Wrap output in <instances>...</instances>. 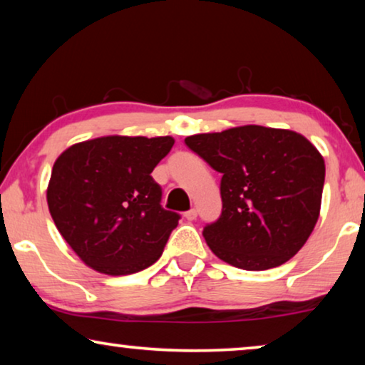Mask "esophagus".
<instances>
[{
	"label": "esophagus",
	"instance_id": "34e87169",
	"mask_svg": "<svg viewBox=\"0 0 365 365\" xmlns=\"http://www.w3.org/2000/svg\"><path fill=\"white\" fill-rule=\"evenodd\" d=\"M183 216H185V220H188V221H193V220H197V210H190V211H187V213H183Z\"/></svg>",
	"mask_w": 365,
	"mask_h": 365
}]
</instances>
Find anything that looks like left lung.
<instances>
[{
  "instance_id": "obj_1",
  "label": "left lung",
  "mask_w": 365,
  "mask_h": 365,
  "mask_svg": "<svg viewBox=\"0 0 365 365\" xmlns=\"http://www.w3.org/2000/svg\"><path fill=\"white\" fill-rule=\"evenodd\" d=\"M185 144L221 173V216L203 237L221 260L267 270L292 259L317 225L324 160L295 130L249 124Z\"/></svg>"
}]
</instances>
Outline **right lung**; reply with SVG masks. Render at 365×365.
<instances>
[{"label": "right lung", "mask_w": 365, "mask_h": 365, "mask_svg": "<svg viewBox=\"0 0 365 365\" xmlns=\"http://www.w3.org/2000/svg\"><path fill=\"white\" fill-rule=\"evenodd\" d=\"M173 143L170 135H106L58 155L47 187L48 211L88 267L129 275L160 257L180 215L162 208V188L150 173Z\"/></svg>", "instance_id": "right-lung-1"}]
</instances>
